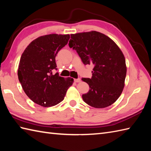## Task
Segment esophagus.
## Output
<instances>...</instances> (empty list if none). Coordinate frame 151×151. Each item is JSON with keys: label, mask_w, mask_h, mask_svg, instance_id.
Instances as JSON below:
<instances>
[{"label": "esophagus", "mask_w": 151, "mask_h": 151, "mask_svg": "<svg viewBox=\"0 0 151 151\" xmlns=\"http://www.w3.org/2000/svg\"><path fill=\"white\" fill-rule=\"evenodd\" d=\"M74 81H75V82H76V83H78V82H81V80L80 79V78H76V79L74 80Z\"/></svg>", "instance_id": "34e87169"}]
</instances>
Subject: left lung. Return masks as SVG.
<instances>
[{
	"label": "left lung",
	"mask_w": 151,
	"mask_h": 151,
	"mask_svg": "<svg viewBox=\"0 0 151 151\" xmlns=\"http://www.w3.org/2000/svg\"><path fill=\"white\" fill-rule=\"evenodd\" d=\"M69 46L76 50L84 65L94 66L91 78L82 80L89 86L82 95L84 101L96 108L114 104L124 86L127 75L125 58L121 49L110 37L91 31L70 34Z\"/></svg>",
	"instance_id": "left-lung-1"
}]
</instances>
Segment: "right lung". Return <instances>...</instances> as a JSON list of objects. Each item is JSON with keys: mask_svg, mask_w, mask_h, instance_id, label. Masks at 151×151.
I'll return each mask as SVG.
<instances>
[{"mask_svg": "<svg viewBox=\"0 0 151 151\" xmlns=\"http://www.w3.org/2000/svg\"><path fill=\"white\" fill-rule=\"evenodd\" d=\"M70 38L69 34H56L40 36L28 45L21 57L18 78L25 93L35 103L43 107L62 102L73 78H63L57 70L55 58Z\"/></svg>", "mask_w": 151, "mask_h": 151, "instance_id": "add662e5", "label": "right lung"}]
</instances>
